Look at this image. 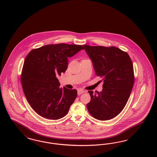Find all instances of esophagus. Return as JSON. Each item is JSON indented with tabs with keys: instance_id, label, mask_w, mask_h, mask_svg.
Here are the masks:
<instances>
[{
	"instance_id": "obj_1",
	"label": "esophagus",
	"mask_w": 157,
	"mask_h": 157,
	"mask_svg": "<svg viewBox=\"0 0 157 157\" xmlns=\"http://www.w3.org/2000/svg\"><path fill=\"white\" fill-rule=\"evenodd\" d=\"M85 92H86V91H85V90H82V89H78V95H80V94H82L85 93Z\"/></svg>"
}]
</instances>
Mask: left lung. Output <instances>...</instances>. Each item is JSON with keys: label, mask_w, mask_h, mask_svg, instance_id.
<instances>
[{"label": "left lung", "mask_w": 157, "mask_h": 157, "mask_svg": "<svg viewBox=\"0 0 157 157\" xmlns=\"http://www.w3.org/2000/svg\"><path fill=\"white\" fill-rule=\"evenodd\" d=\"M83 46L92 59L96 75L104 82L101 92L88 91L91 97L87 104L88 111L98 120L112 119L124 108L133 89L132 61L129 54L116 47Z\"/></svg>", "instance_id": "left-lung-1"}]
</instances>
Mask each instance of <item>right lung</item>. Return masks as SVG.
I'll use <instances>...</instances> for the list:
<instances>
[{
    "instance_id": "add662e5",
    "label": "right lung",
    "mask_w": 157,
    "mask_h": 157,
    "mask_svg": "<svg viewBox=\"0 0 157 157\" xmlns=\"http://www.w3.org/2000/svg\"><path fill=\"white\" fill-rule=\"evenodd\" d=\"M82 49L79 44H52L33 49L28 54L21 75L22 87L28 102L40 116L57 120L68 113L77 90L59 88L57 76L67 70L68 57Z\"/></svg>"
}]
</instances>
